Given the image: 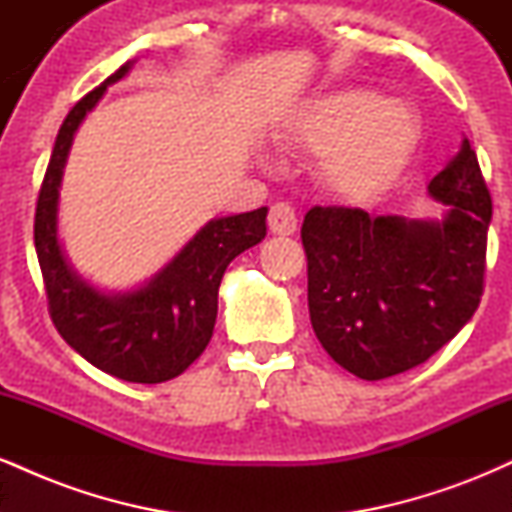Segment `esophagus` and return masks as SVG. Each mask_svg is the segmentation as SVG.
<instances>
[{"label": "esophagus", "mask_w": 512, "mask_h": 512, "mask_svg": "<svg viewBox=\"0 0 512 512\" xmlns=\"http://www.w3.org/2000/svg\"><path fill=\"white\" fill-rule=\"evenodd\" d=\"M267 223H269V231H272L274 236H291V233H296V228H298L296 211H293L289 202L272 204V209H269V216H267Z\"/></svg>", "instance_id": "esophagus-1"}]
</instances>
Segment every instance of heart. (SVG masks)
Here are the masks:
<instances>
[{
	"label": "heart",
	"mask_w": 512,
	"mask_h": 512,
	"mask_svg": "<svg viewBox=\"0 0 512 512\" xmlns=\"http://www.w3.org/2000/svg\"><path fill=\"white\" fill-rule=\"evenodd\" d=\"M293 142L322 151V178L337 195H378L414 151L419 122L402 101L349 88L305 105L291 129Z\"/></svg>",
	"instance_id": "b5f03b06"
}]
</instances>
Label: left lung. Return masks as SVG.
Returning <instances> with one entry per match:
<instances>
[{
  "label": "left lung",
  "mask_w": 512,
  "mask_h": 512,
  "mask_svg": "<svg viewBox=\"0 0 512 512\" xmlns=\"http://www.w3.org/2000/svg\"><path fill=\"white\" fill-rule=\"evenodd\" d=\"M428 192L450 207L440 223L356 207H313L303 219L310 322L361 380L428 361L481 303L493 207L467 137Z\"/></svg>",
  "instance_id": "obj_1"
}]
</instances>
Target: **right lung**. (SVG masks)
<instances>
[{"label": "right lung", "instance_id": "right-lung-1", "mask_svg": "<svg viewBox=\"0 0 512 512\" xmlns=\"http://www.w3.org/2000/svg\"><path fill=\"white\" fill-rule=\"evenodd\" d=\"M129 67L122 64L64 117L35 204L33 238L50 317L64 342L103 373L154 385L180 375L207 349L223 272L267 236V207L209 221L166 269L132 293L105 296L69 269L57 243V195L69 146L88 110Z\"/></svg>", "mask_w": 512, "mask_h": 512}]
</instances>
